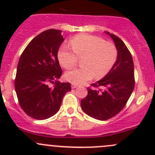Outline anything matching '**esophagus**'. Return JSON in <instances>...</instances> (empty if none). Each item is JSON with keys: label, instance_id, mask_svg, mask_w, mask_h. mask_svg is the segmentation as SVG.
Instances as JSON below:
<instances>
[{"label": "esophagus", "instance_id": "obj_1", "mask_svg": "<svg viewBox=\"0 0 155 155\" xmlns=\"http://www.w3.org/2000/svg\"><path fill=\"white\" fill-rule=\"evenodd\" d=\"M78 87V85L77 84H73L72 85H71V87L73 88V89H74V88H76Z\"/></svg>", "mask_w": 155, "mask_h": 155}]
</instances>
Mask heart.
Returning <instances> with one entry per match:
<instances>
[{
  "label": "heart",
  "mask_w": 155,
  "mask_h": 155,
  "mask_svg": "<svg viewBox=\"0 0 155 155\" xmlns=\"http://www.w3.org/2000/svg\"><path fill=\"white\" fill-rule=\"evenodd\" d=\"M69 45L59 49L57 57L66 69L72 68L81 58L82 67L68 71L65 78L74 84H81L91 80L95 76L101 79L111 71L118 57L115 44L105 42L101 37L87 34H79L70 40Z\"/></svg>",
  "instance_id": "1"
}]
</instances>
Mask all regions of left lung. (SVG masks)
<instances>
[{
  "mask_svg": "<svg viewBox=\"0 0 155 155\" xmlns=\"http://www.w3.org/2000/svg\"><path fill=\"white\" fill-rule=\"evenodd\" d=\"M107 33L114 40L118 50L117 60L101 80L87 87V96L81 101V108L87 115L101 120L113 118L123 110L135 84L130 51L118 37Z\"/></svg>",
  "mask_w": 155,
  "mask_h": 155,
  "instance_id": "8db88e82",
  "label": "left lung"
}]
</instances>
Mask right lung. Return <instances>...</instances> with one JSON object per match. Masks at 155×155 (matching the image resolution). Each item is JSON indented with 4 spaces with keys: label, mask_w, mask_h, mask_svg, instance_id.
Instances as JSON below:
<instances>
[{
    "label": "right lung",
    "mask_w": 155,
    "mask_h": 155,
    "mask_svg": "<svg viewBox=\"0 0 155 155\" xmlns=\"http://www.w3.org/2000/svg\"><path fill=\"white\" fill-rule=\"evenodd\" d=\"M61 32L48 29L35 37L25 47L18 64L15 87L18 102L28 116L37 120L55 115L64 94L71 91L70 83L57 81L62 74L57 57L64 41Z\"/></svg>",
    "instance_id": "right-lung-1"
}]
</instances>
